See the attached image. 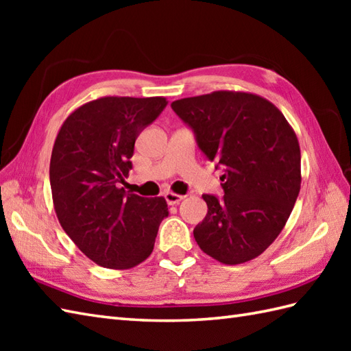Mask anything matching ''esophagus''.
<instances>
[{"label": "esophagus", "instance_id": "34e87169", "mask_svg": "<svg viewBox=\"0 0 351 351\" xmlns=\"http://www.w3.org/2000/svg\"><path fill=\"white\" fill-rule=\"evenodd\" d=\"M164 197H166L169 205H178L184 199V196L176 195V193H171V191H167L166 195H164Z\"/></svg>", "mask_w": 351, "mask_h": 351}]
</instances>
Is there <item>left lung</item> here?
<instances>
[{
    "instance_id": "1",
    "label": "left lung",
    "mask_w": 351,
    "mask_h": 351,
    "mask_svg": "<svg viewBox=\"0 0 351 351\" xmlns=\"http://www.w3.org/2000/svg\"><path fill=\"white\" fill-rule=\"evenodd\" d=\"M171 108L225 173V196H202L208 214L193 230L196 243L226 265L255 259L282 232L300 191L293 126L274 104L247 92L191 96L173 101Z\"/></svg>"
}]
</instances>
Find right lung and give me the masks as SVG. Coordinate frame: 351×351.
<instances>
[{"mask_svg": "<svg viewBox=\"0 0 351 351\" xmlns=\"http://www.w3.org/2000/svg\"><path fill=\"white\" fill-rule=\"evenodd\" d=\"M167 106L166 98L104 96L73 110L60 126L49 162L57 219L95 264L128 270L151 255L164 197H141L117 187L132 169L141 130Z\"/></svg>", "mask_w": 351, "mask_h": 351, "instance_id": "1", "label": "right lung"}]
</instances>
